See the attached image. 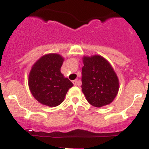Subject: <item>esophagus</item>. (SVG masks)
<instances>
[{
    "label": "esophagus",
    "mask_w": 149,
    "mask_h": 149,
    "mask_svg": "<svg viewBox=\"0 0 149 149\" xmlns=\"http://www.w3.org/2000/svg\"><path fill=\"white\" fill-rule=\"evenodd\" d=\"M73 84L75 86H80L81 84V82L80 81H78V80H74V81H73Z\"/></svg>",
    "instance_id": "obj_1"
}]
</instances>
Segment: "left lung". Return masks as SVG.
Returning <instances> with one entry per match:
<instances>
[{"label": "left lung", "instance_id": "1", "mask_svg": "<svg viewBox=\"0 0 149 149\" xmlns=\"http://www.w3.org/2000/svg\"><path fill=\"white\" fill-rule=\"evenodd\" d=\"M81 88L90 104L100 108L109 105L119 89L118 77L111 65L100 56L84 57Z\"/></svg>", "mask_w": 149, "mask_h": 149}]
</instances>
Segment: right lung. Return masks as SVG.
<instances>
[{"mask_svg":"<svg viewBox=\"0 0 149 149\" xmlns=\"http://www.w3.org/2000/svg\"><path fill=\"white\" fill-rule=\"evenodd\" d=\"M63 58L59 54L44 56L31 68L29 86L33 96L40 103L49 107L60 105L73 84L60 72Z\"/></svg>","mask_w":149,"mask_h":149,"instance_id":"obj_1","label":"right lung"}]
</instances>
